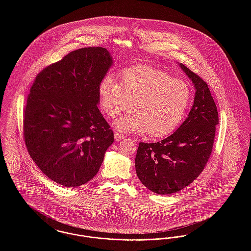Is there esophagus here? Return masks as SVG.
Here are the masks:
<instances>
[{"label": "esophagus", "mask_w": 251, "mask_h": 251, "mask_svg": "<svg viewBox=\"0 0 251 251\" xmlns=\"http://www.w3.org/2000/svg\"><path fill=\"white\" fill-rule=\"evenodd\" d=\"M123 138H125V136L123 134H121L120 132H115V140L116 141H121Z\"/></svg>", "instance_id": "1"}]
</instances>
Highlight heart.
Segmentation results:
<instances>
[{"mask_svg":"<svg viewBox=\"0 0 251 251\" xmlns=\"http://www.w3.org/2000/svg\"><path fill=\"white\" fill-rule=\"evenodd\" d=\"M119 79L120 82L105 75L98 86L100 107L111 119L132 100L131 114L115 121L119 130L129 133L149 131L152 137H162L177 129L191 102L189 84L147 65L122 70Z\"/></svg>","mask_w":251,"mask_h":251,"instance_id":"obj_1","label":"heart"}]
</instances>
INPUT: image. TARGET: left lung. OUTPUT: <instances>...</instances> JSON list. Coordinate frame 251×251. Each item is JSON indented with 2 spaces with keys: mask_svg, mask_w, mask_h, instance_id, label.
Returning <instances> with one entry per match:
<instances>
[{
  "mask_svg": "<svg viewBox=\"0 0 251 251\" xmlns=\"http://www.w3.org/2000/svg\"><path fill=\"white\" fill-rule=\"evenodd\" d=\"M181 70L196 88L187 119L167 138L156 143L140 142L135 170L144 185L160 195L180 191L197 179L213 150L218 113L207 83L183 64Z\"/></svg>",
  "mask_w": 251,
  "mask_h": 251,
  "instance_id": "1",
  "label": "left lung"
}]
</instances>
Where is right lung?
<instances>
[{"label": "right lung", "mask_w": 251, "mask_h": 251, "mask_svg": "<svg viewBox=\"0 0 251 251\" xmlns=\"http://www.w3.org/2000/svg\"><path fill=\"white\" fill-rule=\"evenodd\" d=\"M113 60L106 49L73 50L36 75L24 108L27 151L48 178L80 186L98 173L114 131L100 112L98 86Z\"/></svg>", "instance_id": "obj_1"}]
</instances>
